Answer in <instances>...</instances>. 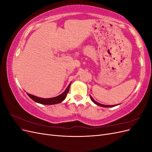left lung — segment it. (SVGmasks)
Returning <instances> with one entry per match:
<instances>
[{
    "label": "left lung",
    "instance_id": "obj_1",
    "mask_svg": "<svg viewBox=\"0 0 152 152\" xmlns=\"http://www.w3.org/2000/svg\"><path fill=\"white\" fill-rule=\"evenodd\" d=\"M90 98H91V100L93 101V102L96 104H97V105H98V106H100V107H106V108H107V107H115V106H116V105H105V104H100V103H98V102H96V101L91 97V96L90 95Z\"/></svg>",
    "mask_w": 152,
    "mask_h": 152
}]
</instances>
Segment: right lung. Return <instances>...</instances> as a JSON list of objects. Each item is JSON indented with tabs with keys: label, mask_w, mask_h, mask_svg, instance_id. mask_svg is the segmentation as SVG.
<instances>
[{
	"label": "right lung",
	"mask_w": 152,
	"mask_h": 152,
	"mask_svg": "<svg viewBox=\"0 0 152 152\" xmlns=\"http://www.w3.org/2000/svg\"><path fill=\"white\" fill-rule=\"evenodd\" d=\"M71 85V83L68 85V86L67 87V88L66 89V90L63 92L62 94H61L60 95H59L56 97L54 98H48V99H45V98H39L35 96L34 95H31L28 93H27L28 96L29 97L32 99L34 100V102L39 103L40 104H57V103H59L62 102L65 99L66 97L67 94L69 92V89H70V86Z\"/></svg>",
	"instance_id": "add662e5"
}]
</instances>
